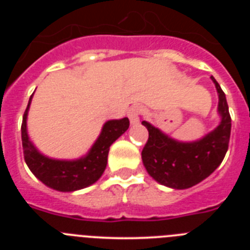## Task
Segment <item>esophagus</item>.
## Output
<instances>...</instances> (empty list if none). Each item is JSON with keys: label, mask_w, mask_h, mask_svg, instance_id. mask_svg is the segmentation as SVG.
<instances>
[{"label": "esophagus", "mask_w": 250, "mask_h": 250, "mask_svg": "<svg viewBox=\"0 0 250 250\" xmlns=\"http://www.w3.org/2000/svg\"><path fill=\"white\" fill-rule=\"evenodd\" d=\"M141 111H143L141 106L136 105V106H132V107H130V110L127 111V116H129L131 125H138L139 121H140Z\"/></svg>", "instance_id": "34e87169"}]
</instances>
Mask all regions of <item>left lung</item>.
<instances>
[{"label": "left lung", "instance_id": "1", "mask_svg": "<svg viewBox=\"0 0 250 250\" xmlns=\"http://www.w3.org/2000/svg\"><path fill=\"white\" fill-rule=\"evenodd\" d=\"M218 92L219 125L202 139L179 141L147 121L149 139L141 151L145 169L155 182L171 189H188L210 175L224 159L230 139L231 119L222 87L210 77Z\"/></svg>", "mask_w": 250, "mask_h": 250}]
</instances>
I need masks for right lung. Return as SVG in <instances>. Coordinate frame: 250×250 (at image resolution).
I'll use <instances>...</instances> for the list:
<instances>
[{"label":"right lung","instance_id":"right-lung-1","mask_svg":"<svg viewBox=\"0 0 250 250\" xmlns=\"http://www.w3.org/2000/svg\"><path fill=\"white\" fill-rule=\"evenodd\" d=\"M32 96L28 100L21 126L23 156L28 169L46 187L63 193L80 190L98 182L106 169L110 146L129 129V119L106 121L94 145L81 158L74 160L48 158L35 146L28 136L27 115Z\"/></svg>","mask_w":250,"mask_h":250}]
</instances>
